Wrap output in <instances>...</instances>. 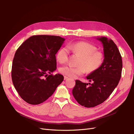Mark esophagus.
<instances>
[{
  "label": "esophagus",
  "instance_id": "1",
  "mask_svg": "<svg viewBox=\"0 0 134 134\" xmlns=\"http://www.w3.org/2000/svg\"><path fill=\"white\" fill-rule=\"evenodd\" d=\"M69 79L68 77H66V76H64V80H67V79Z\"/></svg>",
  "mask_w": 134,
  "mask_h": 134
}]
</instances>
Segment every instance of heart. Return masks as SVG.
I'll return each mask as SVG.
<instances>
[{"label":"heart","mask_w":134,"mask_h":134,"mask_svg":"<svg viewBox=\"0 0 134 134\" xmlns=\"http://www.w3.org/2000/svg\"><path fill=\"white\" fill-rule=\"evenodd\" d=\"M66 47H62L57 51L56 58L61 63H66L68 59L69 51L80 56L78 67L65 66L60 68V72L71 78H76L87 73H91L96 71L102 65L104 55L102 52L96 50L94 45L85 42H78L69 44Z\"/></svg>","instance_id":"heart-1"}]
</instances>
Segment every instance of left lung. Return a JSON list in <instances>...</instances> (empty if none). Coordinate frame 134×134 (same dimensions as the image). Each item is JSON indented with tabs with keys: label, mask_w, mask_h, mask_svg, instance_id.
I'll return each mask as SVG.
<instances>
[{
	"label": "left lung",
	"mask_w": 134,
	"mask_h": 134,
	"mask_svg": "<svg viewBox=\"0 0 134 134\" xmlns=\"http://www.w3.org/2000/svg\"><path fill=\"white\" fill-rule=\"evenodd\" d=\"M103 46L104 60L98 69L86 77L92 83L75 80L72 94L80 105L90 108L106 101L119 83L121 76L122 59L117 45L106 37L97 38Z\"/></svg>",
	"instance_id": "8db88e82"
}]
</instances>
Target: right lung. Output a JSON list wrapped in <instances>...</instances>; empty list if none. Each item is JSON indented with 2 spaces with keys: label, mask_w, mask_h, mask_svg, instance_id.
<instances>
[{
  "label": "right lung",
  "mask_w": 134,
  "mask_h": 134,
  "mask_svg": "<svg viewBox=\"0 0 134 134\" xmlns=\"http://www.w3.org/2000/svg\"><path fill=\"white\" fill-rule=\"evenodd\" d=\"M65 40L60 36L35 35L17 49L11 77L16 91L28 103L44 102L63 81L62 75L51 73L56 70L55 55Z\"/></svg>",
  "instance_id": "right-lung-1"
}]
</instances>
